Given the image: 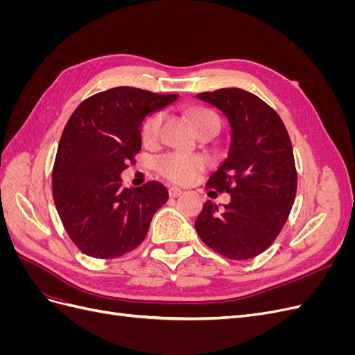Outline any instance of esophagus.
Wrapping results in <instances>:
<instances>
[{
  "instance_id": "obj_1",
  "label": "esophagus",
  "mask_w": 355,
  "mask_h": 355,
  "mask_svg": "<svg viewBox=\"0 0 355 355\" xmlns=\"http://www.w3.org/2000/svg\"><path fill=\"white\" fill-rule=\"evenodd\" d=\"M182 191L180 188H178V187H171V188H168V194H170V197L171 198H176V197H179L180 194H182Z\"/></svg>"
}]
</instances>
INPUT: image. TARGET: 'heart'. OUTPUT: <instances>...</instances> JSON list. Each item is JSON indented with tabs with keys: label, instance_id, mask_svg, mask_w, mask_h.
<instances>
[{
	"label": "heart",
	"instance_id": "heart-1",
	"mask_svg": "<svg viewBox=\"0 0 355 355\" xmlns=\"http://www.w3.org/2000/svg\"><path fill=\"white\" fill-rule=\"evenodd\" d=\"M164 120L166 112L163 111H157L145 118L141 128V136L146 146L158 145L161 139V132H163ZM194 124L196 128H200L201 125L206 124H213L214 127L219 128V118L214 112L200 111L194 115ZM206 158L187 153H170L157 159L158 173L167 180L179 185L192 184V182L198 178L201 171L206 168Z\"/></svg>",
	"mask_w": 355,
	"mask_h": 355
}]
</instances>
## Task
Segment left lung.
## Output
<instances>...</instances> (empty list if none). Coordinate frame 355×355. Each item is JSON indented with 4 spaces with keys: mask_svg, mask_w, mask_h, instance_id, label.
<instances>
[{
    "mask_svg": "<svg viewBox=\"0 0 355 355\" xmlns=\"http://www.w3.org/2000/svg\"><path fill=\"white\" fill-rule=\"evenodd\" d=\"M223 112L231 125L228 158L207 188L228 192L219 207L206 201L196 220L200 239L234 261L261 254L283 230L296 197L297 175L286 125L270 105L241 89L198 93Z\"/></svg>",
    "mask_w": 355,
    "mask_h": 355,
    "instance_id": "obj_1",
    "label": "left lung"
}]
</instances>
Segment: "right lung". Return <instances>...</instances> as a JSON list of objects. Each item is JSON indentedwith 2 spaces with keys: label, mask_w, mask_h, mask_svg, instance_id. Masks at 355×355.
<instances>
[{
  "label": "right lung",
  "mask_w": 355,
  "mask_h": 355,
  "mask_svg": "<svg viewBox=\"0 0 355 355\" xmlns=\"http://www.w3.org/2000/svg\"><path fill=\"white\" fill-rule=\"evenodd\" d=\"M179 94L114 87L83 101L68 120L53 167V198L73 244L96 259L123 256L141 244L168 192L151 180L123 188L120 175L141 151L144 118Z\"/></svg>",
  "instance_id": "1"
}]
</instances>
